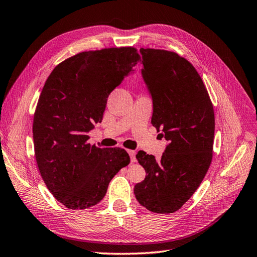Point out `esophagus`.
<instances>
[{
    "label": "esophagus",
    "instance_id": "34e87169",
    "mask_svg": "<svg viewBox=\"0 0 257 257\" xmlns=\"http://www.w3.org/2000/svg\"><path fill=\"white\" fill-rule=\"evenodd\" d=\"M127 153L131 157V162H135L136 161V152L135 150H127Z\"/></svg>",
    "mask_w": 257,
    "mask_h": 257
}]
</instances>
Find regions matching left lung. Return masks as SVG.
I'll use <instances>...</instances> for the list:
<instances>
[{
	"label": "left lung",
	"mask_w": 257,
	"mask_h": 257,
	"mask_svg": "<svg viewBox=\"0 0 257 257\" xmlns=\"http://www.w3.org/2000/svg\"><path fill=\"white\" fill-rule=\"evenodd\" d=\"M140 51L142 75L153 99L152 124L169 144L159 160L137 153L146 178L134 186V194L148 210L171 214L195 193L211 164L214 107L189 61L167 50Z\"/></svg>",
	"instance_id": "8db88e82"
}]
</instances>
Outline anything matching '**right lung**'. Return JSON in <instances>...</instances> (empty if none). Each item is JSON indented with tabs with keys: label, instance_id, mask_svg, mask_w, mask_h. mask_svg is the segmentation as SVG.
Returning a JSON list of instances; mask_svg holds the SVG:
<instances>
[{
	"label": "right lung",
	"instance_id": "right-lung-1",
	"mask_svg": "<svg viewBox=\"0 0 257 257\" xmlns=\"http://www.w3.org/2000/svg\"><path fill=\"white\" fill-rule=\"evenodd\" d=\"M141 61L132 47L80 52L54 67L34 116L35 156L52 195L70 209L98 204L110 181L130 164L122 148L90 145L108 97Z\"/></svg>",
	"mask_w": 257,
	"mask_h": 257
}]
</instances>
